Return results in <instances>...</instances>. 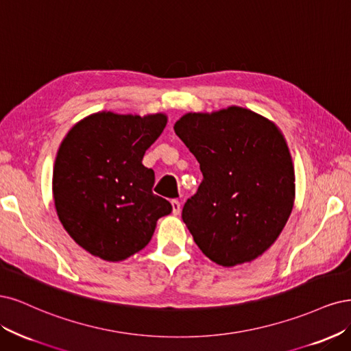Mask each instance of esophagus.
<instances>
[{
    "instance_id": "obj_1",
    "label": "esophagus",
    "mask_w": 351,
    "mask_h": 351,
    "mask_svg": "<svg viewBox=\"0 0 351 351\" xmlns=\"http://www.w3.org/2000/svg\"><path fill=\"white\" fill-rule=\"evenodd\" d=\"M171 204H172V213L175 214V216H178V214L180 213V202L176 201V199H173V201L171 202Z\"/></svg>"
}]
</instances>
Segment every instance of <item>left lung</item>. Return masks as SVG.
<instances>
[{
  "instance_id": "8db88e82",
  "label": "left lung",
  "mask_w": 351,
  "mask_h": 351,
  "mask_svg": "<svg viewBox=\"0 0 351 351\" xmlns=\"http://www.w3.org/2000/svg\"><path fill=\"white\" fill-rule=\"evenodd\" d=\"M195 156L202 182L182 220L213 263H251L273 245L295 204V167L285 135L256 112H188L173 127Z\"/></svg>"
}]
</instances>
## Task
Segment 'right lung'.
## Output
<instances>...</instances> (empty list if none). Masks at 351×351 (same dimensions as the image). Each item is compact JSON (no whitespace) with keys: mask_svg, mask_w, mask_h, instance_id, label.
Returning a JSON list of instances; mask_svg holds the SVG:
<instances>
[{"mask_svg":"<svg viewBox=\"0 0 351 351\" xmlns=\"http://www.w3.org/2000/svg\"><path fill=\"white\" fill-rule=\"evenodd\" d=\"M166 123L162 112L101 110L66 132L53 165V202L66 233L88 254L123 261L150 242L157 220L172 211L153 194L154 172L143 165Z\"/></svg>","mask_w":351,"mask_h":351,"instance_id":"1","label":"right lung"}]
</instances>
